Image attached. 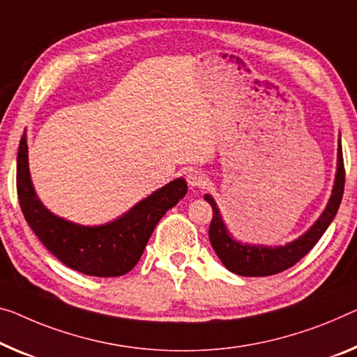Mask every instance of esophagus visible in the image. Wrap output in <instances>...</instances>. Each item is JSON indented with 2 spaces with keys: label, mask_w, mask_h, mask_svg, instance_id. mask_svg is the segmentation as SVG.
Here are the masks:
<instances>
[{
  "label": "esophagus",
  "mask_w": 357,
  "mask_h": 357,
  "mask_svg": "<svg viewBox=\"0 0 357 357\" xmlns=\"http://www.w3.org/2000/svg\"><path fill=\"white\" fill-rule=\"evenodd\" d=\"M186 182L191 186V188H202L207 183V175L197 167H191L188 172H186Z\"/></svg>",
  "instance_id": "1"
}]
</instances>
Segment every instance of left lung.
I'll return each mask as SVG.
<instances>
[{
    "label": "left lung",
    "mask_w": 357,
    "mask_h": 357,
    "mask_svg": "<svg viewBox=\"0 0 357 357\" xmlns=\"http://www.w3.org/2000/svg\"><path fill=\"white\" fill-rule=\"evenodd\" d=\"M344 190V164L342 142H338V167L335 186L326 211L312 227L301 238L295 239L284 248H263V245H248L236 243L225 228L220 212L217 209L215 201L209 195L204 199L212 206V222L209 227V239L213 250L222 260L225 266L239 276H271L287 268L294 266L308 252L314 248L321 236L324 234L333 217L337 215Z\"/></svg>",
    "instance_id": "left-lung-1"
}]
</instances>
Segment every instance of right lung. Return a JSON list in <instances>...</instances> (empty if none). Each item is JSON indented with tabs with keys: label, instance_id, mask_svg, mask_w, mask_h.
Returning a JSON list of instances; mask_svg holds the SVG:
<instances>
[{
	"label": "right lung",
	"instance_id": "add662e5",
	"mask_svg": "<svg viewBox=\"0 0 357 357\" xmlns=\"http://www.w3.org/2000/svg\"><path fill=\"white\" fill-rule=\"evenodd\" d=\"M186 195V182L177 178L140 201L126 215L102 227H81L52 215L33 190L26 139L22 135L17 155V196L30 228L46 249L71 270L87 276L116 278L140 260L161 217Z\"/></svg>",
	"mask_w": 357,
	"mask_h": 357
}]
</instances>
